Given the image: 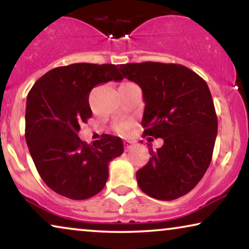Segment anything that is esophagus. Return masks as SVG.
I'll return each mask as SVG.
<instances>
[{"mask_svg":"<svg viewBox=\"0 0 249 249\" xmlns=\"http://www.w3.org/2000/svg\"><path fill=\"white\" fill-rule=\"evenodd\" d=\"M124 145L125 151H129V149H131L132 147H134V142H130V141H124Z\"/></svg>","mask_w":249,"mask_h":249,"instance_id":"1","label":"esophagus"}]
</instances>
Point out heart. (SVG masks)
Segmentation results:
<instances>
[{
  "instance_id": "heart-1",
  "label": "heart",
  "mask_w": 249,
  "mask_h": 249,
  "mask_svg": "<svg viewBox=\"0 0 249 249\" xmlns=\"http://www.w3.org/2000/svg\"><path fill=\"white\" fill-rule=\"evenodd\" d=\"M131 127V124L129 121H124V122H120V124H118L115 125V131L119 132V134H125L129 129Z\"/></svg>"
}]
</instances>
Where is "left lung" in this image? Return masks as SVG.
I'll return each instance as SVG.
<instances>
[{"label":"left lung","mask_w":249,"mask_h":249,"mask_svg":"<svg viewBox=\"0 0 249 249\" xmlns=\"http://www.w3.org/2000/svg\"><path fill=\"white\" fill-rule=\"evenodd\" d=\"M119 69L142 89L144 136L164 142L156 151L151 147L152 158L136 173L139 188L160 200L179 198L200 181L212 160L217 117L209 86L181 64L148 61Z\"/></svg>","instance_id":"1"}]
</instances>
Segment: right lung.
Masks as SVG:
<instances>
[{"label":"right lung","mask_w":249,"mask_h":249,"mask_svg":"<svg viewBox=\"0 0 249 249\" xmlns=\"http://www.w3.org/2000/svg\"><path fill=\"white\" fill-rule=\"evenodd\" d=\"M124 77L114 64L73 63L50 70L29 90L25 136L43 181L70 199L90 198L104 188L108 163L124 153L119 137L104 135L87 144L78 137L91 117L95 86Z\"/></svg>","instance_id":"add662e5"}]
</instances>
